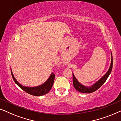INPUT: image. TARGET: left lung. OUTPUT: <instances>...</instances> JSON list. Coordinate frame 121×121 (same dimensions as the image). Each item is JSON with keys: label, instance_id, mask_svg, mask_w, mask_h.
<instances>
[{"label": "left lung", "instance_id": "obj_1", "mask_svg": "<svg viewBox=\"0 0 121 121\" xmlns=\"http://www.w3.org/2000/svg\"><path fill=\"white\" fill-rule=\"evenodd\" d=\"M112 65H113V60H112V55L111 53V64H110V66L109 67V69H108V72L104 75L99 80H98L96 82H95L94 84L90 86H85L84 85L82 84L81 83L78 82V80L76 79V78L74 76V74L73 73V84L75 89L77 90V91H79L81 93H93L94 91H96L98 90L104 83L105 82L106 79H108V76L111 73L112 69Z\"/></svg>", "mask_w": 121, "mask_h": 121}]
</instances>
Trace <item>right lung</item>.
Masks as SVG:
<instances>
[{
  "label": "right lung",
  "instance_id": "right-lung-1",
  "mask_svg": "<svg viewBox=\"0 0 121 121\" xmlns=\"http://www.w3.org/2000/svg\"><path fill=\"white\" fill-rule=\"evenodd\" d=\"M11 75L13 81L15 82V83L19 86V87L26 91V93H28L30 95H34V96H42V95H44L46 94H47L50 89H52V85H53L54 79H55V74L53 73H52L50 76H49L47 81L44 82L43 84H42L40 86H33V87H30V86H26L20 84L18 83V82L17 81L16 78H15L12 72L11 69Z\"/></svg>",
  "mask_w": 121,
  "mask_h": 121
}]
</instances>
